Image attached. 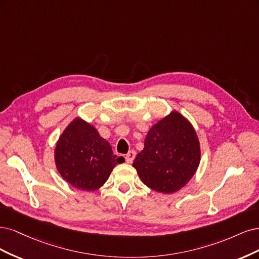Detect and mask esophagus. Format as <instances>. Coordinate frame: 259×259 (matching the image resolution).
I'll return each mask as SVG.
<instances>
[{"instance_id":"34e87169","label":"esophagus","mask_w":259,"mask_h":259,"mask_svg":"<svg viewBox=\"0 0 259 259\" xmlns=\"http://www.w3.org/2000/svg\"><path fill=\"white\" fill-rule=\"evenodd\" d=\"M136 158V152L135 151H130L126 156H124V159H126L127 163H131Z\"/></svg>"}]
</instances>
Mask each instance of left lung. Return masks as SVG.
<instances>
[{"label": "left lung", "mask_w": 259, "mask_h": 259, "mask_svg": "<svg viewBox=\"0 0 259 259\" xmlns=\"http://www.w3.org/2000/svg\"><path fill=\"white\" fill-rule=\"evenodd\" d=\"M200 159L201 149L194 126L180 112L172 111L148 130L144 148L132 165L147 187L173 194L193 179Z\"/></svg>", "instance_id": "left-lung-1"}]
</instances>
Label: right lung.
Here are the masks:
<instances>
[{"mask_svg":"<svg viewBox=\"0 0 259 259\" xmlns=\"http://www.w3.org/2000/svg\"><path fill=\"white\" fill-rule=\"evenodd\" d=\"M124 162L113 154L108 141L90 122L75 117L65 127L55 147V163L71 186L95 191L107 181L115 165Z\"/></svg>","mask_w":259,"mask_h":259,"instance_id":"right-lung-1","label":"right lung"}]
</instances>
